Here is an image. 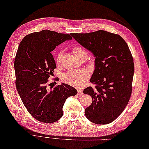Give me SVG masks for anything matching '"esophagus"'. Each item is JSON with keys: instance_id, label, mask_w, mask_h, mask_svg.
Returning <instances> with one entry per match:
<instances>
[{"instance_id": "1", "label": "esophagus", "mask_w": 149, "mask_h": 149, "mask_svg": "<svg viewBox=\"0 0 149 149\" xmlns=\"http://www.w3.org/2000/svg\"><path fill=\"white\" fill-rule=\"evenodd\" d=\"M78 94L79 95H83V90L82 89H78Z\"/></svg>"}]
</instances>
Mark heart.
<instances>
[{"label": "heart", "mask_w": 149, "mask_h": 149, "mask_svg": "<svg viewBox=\"0 0 149 149\" xmlns=\"http://www.w3.org/2000/svg\"><path fill=\"white\" fill-rule=\"evenodd\" d=\"M72 51L74 54L80 60L86 59L88 56V51L84 47L77 45L72 49ZM63 52H58L56 58V63L58 65H60L61 61ZM89 74L88 71H70L62 76V80L64 82L71 85L76 88H80L87 80L89 79Z\"/></svg>", "instance_id": "heart-1"}]
</instances>
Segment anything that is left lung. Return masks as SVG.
<instances>
[{
  "mask_svg": "<svg viewBox=\"0 0 149 149\" xmlns=\"http://www.w3.org/2000/svg\"><path fill=\"white\" fill-rule=\"evenodd\" d=\"M76 40L90 50L95 58V69L84 93L92 103L85 109L91 122L106 125L113 122L128 104L132 91L134 63L126 41L116 33L105 30L71 33Z\"/></svg>",
  "mask_w": 149,
  "mask_h": 149,
  "instance_id": "1",
  "label": "left lung"
}]
</instances>
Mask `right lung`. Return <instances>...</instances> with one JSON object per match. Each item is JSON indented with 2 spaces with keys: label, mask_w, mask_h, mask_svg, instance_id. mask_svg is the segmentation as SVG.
I'll return each mask as SVG.
<instances>
[{
  "label": "right lung",
  "mask_w": 149,
  "mask_h": 149,
  "mask_svg": "<svg viewBox=\"0 0 149 149\" xmlns=\"http://www.w3.org/2000/svg\"><path fill=\"white\" fill-rule=\"evenodd\" d=\"M71 38V33L43 30L26 35L19 45L14 61L16 88L28 111L40 122L58 120L66 99L77 94L66 84L48 89L49 78L56 67L51 52Z\"/></svg>",
  "instance_id": "add662e5"
}]
</instances>
